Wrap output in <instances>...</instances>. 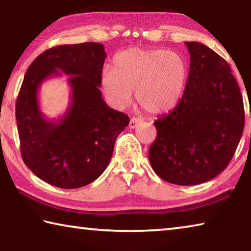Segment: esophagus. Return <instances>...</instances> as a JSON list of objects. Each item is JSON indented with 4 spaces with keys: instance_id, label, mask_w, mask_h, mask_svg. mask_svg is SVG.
<instances>
[{
    "instance_id": "1",
    "label": "esophagus",
    "mask_w": 251,
    "mask_h": 251,
    "mask_svg": "<svg viewBox=\"0 0 251 251\" xmlns=\"http://www.w3.org/2000/svg\"><path fill=\"white\" fill-rule=\"evenodd\" d=\"M139 123H141V118L131 117L130 121H129V125H128L129 128H131V129L136 128V127H137V125L139 124Z\"/></svg>"
}]
</instances>
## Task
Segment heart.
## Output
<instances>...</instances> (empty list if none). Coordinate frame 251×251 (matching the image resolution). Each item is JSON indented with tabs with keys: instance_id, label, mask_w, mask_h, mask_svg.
Segmentation results:
<instances>
[{
	"instance_id": "obj_1",
	"label": "heart",
	"mask_w": 251,
	"mask_h": 251,
	"mask_svg": "<svg viewBox=\"0 0 251 251\" xmlns=\"http://www.w3.org/2000/svg\"><path fill=\"white\" fill-rule=\"evenodd\" d=\"M189 69L185 57L174 50L128 49L114 57V67H105L100 84L116 105L129 103L135 91L137 103L151 114L175 107L184 94Z\"/></svg>"
}]
</instances>
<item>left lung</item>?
Masks as SVG:
<instances>
[{"instance_id": "8db88e82", "label": "left lung", "mask_w": 251, "mask_h": 251, "mask_svg": "<svg viewBox=\"0 0 251 251\" xmlns=\"http://www.w3.org/2000/svg\"><path fill=\"white\" fill-rule=\"evenodd\" d=\"M188 80L179 103L154 122L150 161L161 179L198 185L228 166L243 135V96L228 63L208 46L185 42Z\"/></svg>"}]
</instances>
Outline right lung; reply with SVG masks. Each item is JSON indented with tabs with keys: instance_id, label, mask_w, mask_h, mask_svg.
I'll list each match as a JSON object with an SVG mask.
<instances>
[{
	"instance_id": "1",
	"label": "right lung",
	"mask_w": 251,
	"mask_h": 251,
	"mask_svg": "<svg viewBox=\"0 0 251 251\" xmlns=\"http://www.w3.org/2000/svg\"><path fill=\"white\" fill-rule=\"evenodd\" d=\"M106 53L96 42L59 45L28 66L16 100L20 150L32 173L59 188L73 189L96 180L107 168L118 134L128 125L124 113L105 103L100 75ZM71 75V101L58 121L40 112L37 93L49 77Z\"/></svg>"
}]
</instances>
